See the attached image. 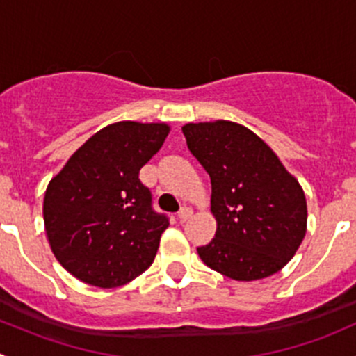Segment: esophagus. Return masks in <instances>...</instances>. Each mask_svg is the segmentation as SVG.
Returning a JSON list of instances; mask_svg holds the SVG:
<instances>
[{"instance_id": "1", "label": "esophagus", "mask_w": 356, "mask_h": 356, "mask_svg": "<svg viewBox=\"0 0 356 356\" xmlns=\"http://www.w3.org/2000/svg\"><path fill=\"white\" fill-rule=\"evenodd\" d=\"M191 215H193L191 208H189V207H182L181 210H179L177 218H179V222H186L189 217H191Z\"/></svg>"}]
</instances>
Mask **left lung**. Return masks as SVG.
<instances>
[{"instance_id": "left-lung-1", "label": "left lung", "mask_w": 356, "mask_h": 356, "mask_svg": "<svg viewBox=\"0 0 356 356\" xmlns=\"http://www.w3.org/2000/svg\"><path fill=\"white\" fill-rule=\"evenodd\" d=\"M182 134L211 181L217 232L198 248L204 265L236 281L281 270L307 232V200L296 179L257 134L234 122L186 124Z\"/></svg>"}]
</instances>
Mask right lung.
<instances>
[{"label": "right lung", "instance_id": "add662e5", "mask_svg": "<svg viewBox=\"0 0 356 356\" xmlns=\"http://www.w3.org/2000/svg\"><path fill=\"white\" fill-rule=\"evenodd\" d=\"M167 134L165 124L106 125L51 179L42 204L46 234L56 260L79 281L117 288L153 264L168 217L153 208L139 170Z\"/></svg>", "mask_w": 356, "mask_h": 356}]
</instances>
